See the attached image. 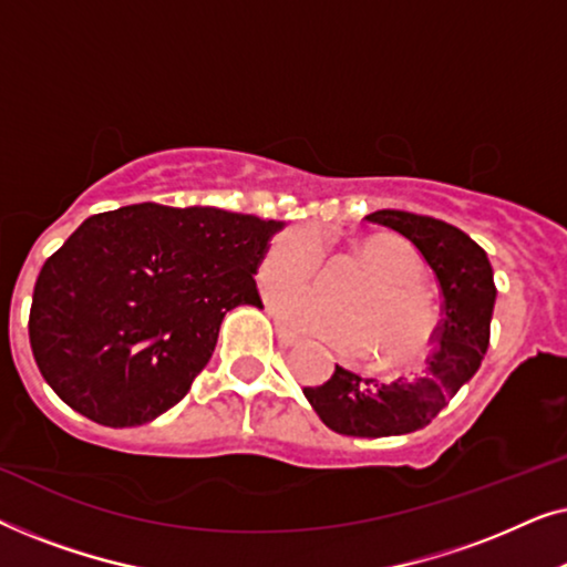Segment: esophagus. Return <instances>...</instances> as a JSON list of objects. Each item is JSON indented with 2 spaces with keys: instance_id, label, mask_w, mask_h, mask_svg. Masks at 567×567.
I'll return each mask as SVG.
<instances>
[{
  "instance_id": "obj_1",
  "label": "esophagus",
  "mask_w": 567,
  "mask_h": 567,
  "mask_svg": "<svg viewBox=\"0 0 567 567\" xmlns=\"http://www.w3.org/2000/svg\"><path fill=\"white\" fill-rule=\"evenodd\" d=\"M276 336H278V340H281L284 346H297V343H299V336H297V332L286 330L281 322H276Z\"/></svg>"
}]
</instances>
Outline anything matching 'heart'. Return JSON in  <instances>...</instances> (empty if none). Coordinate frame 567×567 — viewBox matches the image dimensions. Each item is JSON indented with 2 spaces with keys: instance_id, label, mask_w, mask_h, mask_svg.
Returning a JSON list of instances; mask_svg holds the SVG:
<instances>
[{
  "instance_id": "1",
  "label": "heart",
  "mask_w": 567,
  "mask_h": 567,
  "mask_svg": "<svg viewBox=\"0 0 567 567\" xmlns=\"http://www.w3.org/2000/svg\"><path fill=\"white\" fill-rule=\"evenodd\" d=\"M371 284L346 299L338 312L312 291H284L274 299L289 328L307 332L346 355H371L369 367L405 371L429 359L439 338V312L421 289L423 266L413 247L379 235L359 243ZM324 260L322 235L315 227H291L268 245L260 260L262 291L307 286Z\"/></svg>"
}]
</instances>
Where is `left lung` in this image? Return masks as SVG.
Wrapping results in <instances>:
<instances>
[{"mask_svg": "<svg viewBox=\"0 0 567 567\" xmlns=\"http://www.w3.org/2000/svg\"><path fill=\"white\" fill-rule=\"evenodd\" d=\"M367 219L405 237L436 274L444 297L436 348L421 377L377 382L336 367L324 384L305 386V398L340 436H402L425 429L480 369L491 343L493 268L475 239L433 216L382 208Z\"/></svg>", "mask_w": 567, "mask_h": 567, "instance_id": "obj_1", "label": "left lung"}]
</instances>
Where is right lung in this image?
Returning <instances> with one entry per match:
<instances>
[{
	"mask_svg": "<svg viewBox=\"0 0 567 567\" xmlns=\"http://www.w3.org/2000/svg\"><path fill=\"white\" fill-rule=\"evenodd\" d=\"M278 229L214 206L84 219L33 289L28 336L43 379L107 429L167 413L212 359L224 315L262 307L252 276Z\"/></svg>",
	"mask_w": 567,
	"mask_h": 567,
	"instance_id": "obj_1",
	"label": "right lung"
}]
</instances>
